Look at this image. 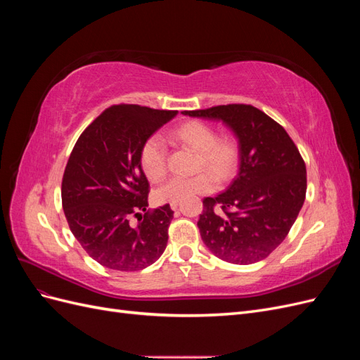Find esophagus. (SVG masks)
Wrapping results in <instances>:
<instances>
[{
	"mask_svg": "<svg viewBox=\"0 0 360 360\" xmlns=\"http://www.w3.org/2000/svg\"><path fill=\"white\" fill-rule=\"evenodd\" d=\"M177 207H179V202H171V209L172 210H177Z\"/></svg>",
	"mask_w": 360,
	"mask_h": 360,
	"instance_id": "34e87169",
	"label": "esophagus"
}]
</instances>
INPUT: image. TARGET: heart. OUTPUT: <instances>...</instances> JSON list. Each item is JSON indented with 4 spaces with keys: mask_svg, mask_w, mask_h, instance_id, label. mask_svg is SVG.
I'll list each match as a JSON object with an SVG mask.
<instances>
[{
    "mask_svg": "<svg viewBox=\"0 0 360 360\" xmlns=\"http://www.w3.org/2000/svg\"><path fill=\"white\" fill-rule=\"evenodd\" d=\"M172 143L188 147L198 153L197 169H209L217 180L230 179L237 167L238 147L231 136L217 138L213 126L202 122H188L180 124L171 135ZM141 168L150 181H159L167 176V144L159 135L150 136L141 148ZM210 172L183 179L174 177L155 192L158 202H179L193 195L210 193L216 188V179Z\"/></svg>",
    "mask_w": 360,
    "mask_h": 360,
    "instance_id": "b5f03b06",
    "label": "heart"
}]
</instances>
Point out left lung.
Returning a JSON list of instances; mask_svg holds the SVG:
<instances>
[{"instance_id":"8db88e82","label":"left lung","mask_w":360,"mask_h":360,"mask_svg":"<svg viewBox=\"0 0 360 360\" xmlns=\"http://www.w3.org/2000/svg\"><path fill=\"white\" fill-rule=\"evenodd\" d=\"M233 130L238 172L228 189L202 200L204 245L226 263L252 264L284 242L307 195V167L285 129L250 105L188 111Z\"/></svg>"}]
</instances>
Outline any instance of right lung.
Returning <instances> with one entry per match:
<instances>
[{"label":"right lung","instance_id":"right-lung-1","mask_svg":"<svg viewBox=\"0 0 360 360\" xmlns=\"http://www.w3.org/2000/svg\"><path fill=\"white\" fill-rule=\"evenodd\" d=\"M176 115L115 105L84 130L72 150L61 184L63 210L85 252L108 269H146L167 248L174 212L169 204L147 210L150 184L139 156L146 141Z\"/></svg>","mask_w":360,"mask_h":360}]
</instances>
